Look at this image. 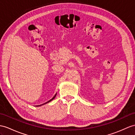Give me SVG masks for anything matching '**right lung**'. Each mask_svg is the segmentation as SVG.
Masks as SVG:
<instances>
[{
    "label": "right lung",
    "instance_id": "right-lung-1",
    "mask_svg": "<svg viewBox=\"0 0 135 135\" xmlns=\"http://www.w3.org/2000/svg\"><path fill=\"white\" fill-rule=\"evenodd\" d=\"M56 95H57V93L55 94V96H54L53 97H52V98H51V100H49V101H48L47 102H46V103H44V104H42V105H37V106H36V107H40V106H42V105H45V104H47V103H49V102H50V101H51L52 100H53L54 99V98L55 97V96H56Z\"/></svg>",
    "mask_w": 135,
    "mask_h": 135
}]
</instances>
